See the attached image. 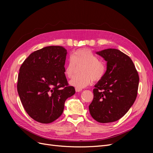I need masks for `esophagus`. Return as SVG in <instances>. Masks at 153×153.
<instances>
[{
  "label": "esophagus",
  "mask_w": 153,
  "mask_h": 153,
  "mask_svg": "<svg viewBox=\"0 0 153 153\" xmlns=\"http://www.w3.org/2000/svg\"><path fill=\"white\" fill-rule=\"evenodd\" d=\"M82 89H80V88H75V91L76 92H80Z\"/></svg>",
  "instance_id": "34e87169"
}]
</instances>
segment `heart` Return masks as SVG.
<instances>
[{"label": "heart", "instance_id": "1", "mask_svg": "<svg viewBox=\"0 0 153 153\" xmlns=\"http://www.w3.org/2000/svg\"><path fill=\"white\" fill-rule=\"evenodd\" d=\"M82 74L74 76L69 84L76 88H84L94 82L100 81L106 74V67L104 62L98 59L97 55L88 48L78 49L74 52L65 66L64 73L70 78L75 74L76 66Z\"/></svg>", "mask_w": 153, "mask_h": 153}]
</instances>
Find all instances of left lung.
<instances>
[{
    "label": "left lung",
    "mask_w": 153,
    "mask_h": 153,
    "mask_svg": "<svg viewBox=\"0 0 153 153\" xmlns=\"http://www.w3.org/2000/svg\"><path fill=\"white\" fill-rule=\"evenodd\" d=\"M97 54L107 62V68L94 85L89 112L96 121L112 123L123 117L135 102L139 76L130 57L120 50L108 48Z\"/></svg>",
    "instance_id": "obj_1"
}]
</instances>
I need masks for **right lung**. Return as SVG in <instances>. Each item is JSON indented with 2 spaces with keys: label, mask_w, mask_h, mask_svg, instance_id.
<instances>
[{
  "label": "right lung",
  "mask_w": 153,
  "mask_h": 153,
  "mask_svg": "<svg viewBox=\"0 0 153 153\" xmlns=\"http://www.w3.org/2000/svg\"><path fill=\"white\" fill-rule=\"evenodd\" d=\"M66 54L61 46H49L32 53L20 66L18 93L26 112L37 122L55 121L66 99L75 93L64 74Z\"/></svg>",
  "instance_id": "add662e5"
}]
</instances>
